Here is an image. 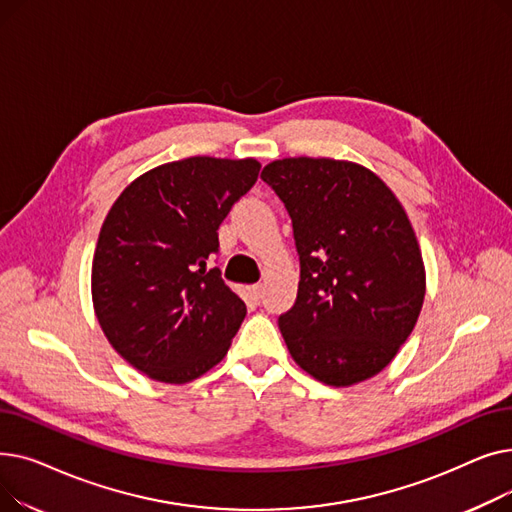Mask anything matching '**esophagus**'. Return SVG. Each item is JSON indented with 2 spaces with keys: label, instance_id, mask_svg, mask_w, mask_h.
Segmentation results:
<instances>
[{
  "label": "esophagus",
  "instance_id": "1",
  "mask_svg": "<svg viewBox=\"0 0 512 512\" xmlns=\"http://www.w3.org/2000/svg\"><path fill=\"white\" fill-rule=\"evenodd\" d=\"M247 290H249L253 301H259V299H261V294H263V286H261V284H251Z\"/></svg>",
  "mask_w": 512,
  "mask_h": 512
}]
</instances>
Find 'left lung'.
I'll use <instances>...</instances> for the list:
<instances>
[{
    "instance_id": "obj_1",
    "label": "left lung",
    "mask_w": 512,
    "mask_h": 512,
    "mask_svg": "<svg viewBox=\"0 0 512 512\" xmlns=\"http://www.w3.org/2000/svg\"><path fill=\"white\" fill-rule=\"evenodd\" d=\"M261 178L286 205L301 259L297 303L278 319L290 357L328 386L373 378L411 336L425 299L405 207L355 161L284 157Z\"/></svg>"
}]
</instances>
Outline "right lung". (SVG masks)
I'll use <instances>...</instances> for the list:
<instances>
[{
    "label": "right lung",
    "instance_id": "1",
    "mask_svg": "<svg viewBox=\"0 0 512 512\" xmlns=\"http://www.w3.org/2000/svg\"><path fill=\"white\" fill-rule=\"evenodd\" d=\"M259 168L253 157L170 161L134 178L107 211L93 309L116 353L147 378L188 384L226 357L247 305L207 261Z\"/></svg>",
    "mask_w": 512,
    "mask_h": 512
}]
</instances>
